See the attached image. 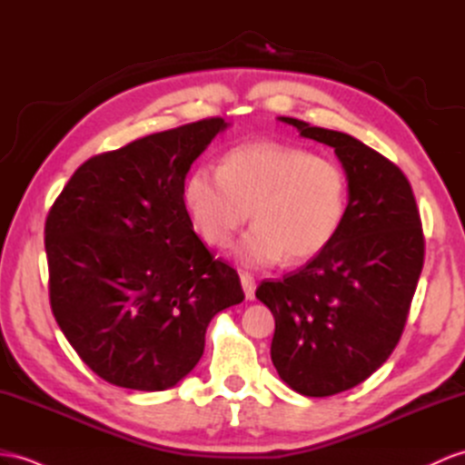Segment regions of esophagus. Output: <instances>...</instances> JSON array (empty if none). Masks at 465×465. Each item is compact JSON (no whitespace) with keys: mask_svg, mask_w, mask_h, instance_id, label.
<instances>
[{"mask_svg":"<svg viewBox=\"0 0 465 465\" xmlns=\"http://www.w3.org/2000/svg\"><path fill=\"white\" fill-rule=\"evenodd\" d=\"M241 284H242V290H244V296L246 300H254V290H256V282L254 278L248 274V272H242L241 274Z\"/></svg>","mask_w":465,"mask_h":465,"instance_id":"1","label":"esophagus"}]
</instances>
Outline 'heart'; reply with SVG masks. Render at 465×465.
Returning a JSON list of instances; mask_svg holds the SVG:
<instances>
[{"label": "heart", "instance_id": "b5f03b06", "mask_svg": "<svg viewBox=\"0 0 465 465\" xmlns=\"http://www.w3.org/2000/svg\"><path fill=\"white\" fill-rule=\"evenodd\" d=\"M183 199L191 223L209 246L226 248L251 214L254 224L236 246L248 268L320 256L339 234L349 205V177L308 147L248 142L223 155L221 169L189 172Z\"/></svg>", "mask_w": 465, "mask_h": 465}]
</instances>
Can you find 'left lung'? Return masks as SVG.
<instances>
[{
  "instance_id": "1",
  "label": "left lung",
  "mask_w": 465,
  "mask_h": 465,
  "mask_svg": "<svg viewBox=\"0 0 465 465\" xmlns=\"http://www.w3.org/2000/svg\"><path fill=\"white\" fill-rule=\"evenodd\" d=\"M330 145L349 177L341 231L325 251L256 298L276 320L270 355L303 396H331L369 379L402 335L424 266V232L409 179L353 135L280 116Z\"/></svg>"
}]
</instances>
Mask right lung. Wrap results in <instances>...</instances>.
<instances>
[{"mask_svg":"<svg viewBox=\"0 0 465 465\" xmlns=\"http://www.w3.org/2000/svg\"><path fill=\"white\" fill-rule=\"evenodd\" d=\"M226 126L205 118L90 157L47 214L53 315L110 384L173 387L199 363L209 322L244 300L183 201L191 163Z\"/></svg>","mask_w":465,"mask_h":465,"instance_id":"add662e5","label":"right lung"}]
</instances>
